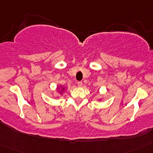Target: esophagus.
<instances>
[{"instance_id": "1", "label": "esophagus", "mask_w": 153, "mask_h": 153, "mask_svg": "<svg viewBox=\"0 0 153 153\" xmlns=\"http://www.w3.org/2000/svg\"><path fill=\"white\" fill-rule=\"evenodd\" d=\"M77 85H78V86H79V87H80V86H82V85H83V83L79 81V82H77Z\"/></svg>"}]
</instances>
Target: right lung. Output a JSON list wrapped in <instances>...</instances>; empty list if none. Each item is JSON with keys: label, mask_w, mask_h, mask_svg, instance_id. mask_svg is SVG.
Here are the masks:
<instances>
[{"label": "right lung", "mask_w": 153, "mask_h": 153, "mask_svg": "<svg viewBox=\"0 0 153 153\" xmlns=\"http://www.w3.org/2000/svg\"><path fill=\"white\" fill-rule=\"evenodd\" d=\"M65 89H64V87H62V90H61V91H63V90H64Z\"/></svg>", "instance_id": "1"}]
</instances>
